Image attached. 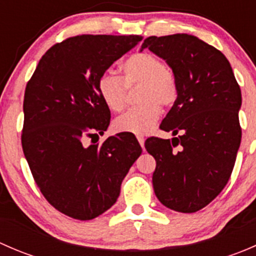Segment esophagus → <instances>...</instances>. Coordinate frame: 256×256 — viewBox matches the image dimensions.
Instances as JSON below:
<instances>
[{
	"instance_id": "obj_1",
	"label": "esophagus",
	"mask_w": 256,
	"mask_h": 256,
	"mask_svg": "<svg viewBox=\"0 0 256 256\" xmlns=\"http://www.w3.org/2000/svg\"><path fill=\"white\" fill-rule=\"evenodd\" d=\"M138 144H141V147H142V148H144V136L138 135Z\"/></svg>"
}]
</instances>
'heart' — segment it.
<instances>
[{
    "mask_svg": "<svg viewBox=\"0 0 256 256\" xmlns=\"http://www.w3.org/2000/svg\"><path fill=\"white\" fill-rule=\"evenodd\" d=\"M121 78L112 72L100 76L98 82L100 98L108 109L118 112L126 105V88L140 84L138 94L140 105L118 116L114 121V130L135 135L148 134L161 115V106L166 109L176 102V76L160 56L147 52L128 56L121 64Z\"/></svg>",
    "mask_w": 256,
    "mask_h": 256,
    "instance_id": "obj_1",
    "label": "heart"
}]
</instances>
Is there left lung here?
Segmentation results:
<instances>
[{
    "label": "left lung",
    "instance_id": "obj_1",
    "mask_svg": "<svg viewBox=\"0 0 256 256\" xmlns=\"http://www.w3.org/2000/svg\"><path fill=\"white\" fill-rule=\"evenodd\" d=\"M144 48L164 58L178 82L176 102L160 125L177 138L144 142L156 160L154 194L167 208L194 213L230 178L242 140V92L226 56L194 36H151Z\"/></svg>",
    "mask_w": 256,
    "mask_h": 256
}]
</instances>
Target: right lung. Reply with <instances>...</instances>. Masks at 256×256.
<instances>
[{"mask_svg": "<svg viewBox=\"0 0 256 256\" xmlns=\"http://www.w3.org/2000/svg\"><path fill=\"white\" fill-rule=\"evenodd\" d=\"M140 40L141 36L69 37L46 52L27 82L23 154L46 200L70 218L90 220L112 207L142 152L132 136L84 144L110 124L99 78Z\"/></svg>", "mask_w": 256, "mask_h": 256, "instance_id": "add662e5", "label": "right lung"}]
</instances>
